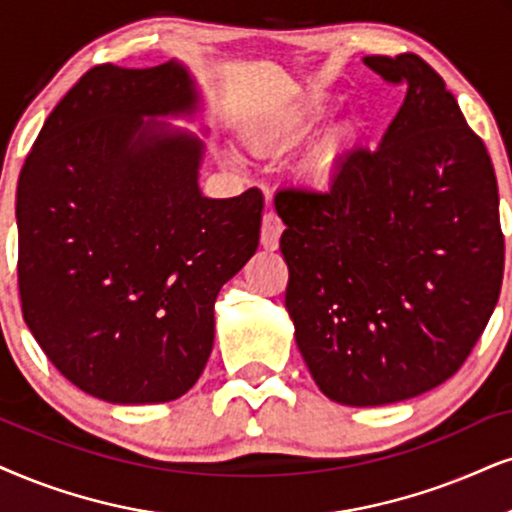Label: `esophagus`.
Wrapping results in <instances>:
<instances>
[{
    "label": "esophagus",
    "instance_id": "34e87169",
    "mask_svg": "<svg viewBox=\"0 0 512 512\" xmlns=\"http://www.w3.org/2000/svg\"><path fill=\"white\" fill-rule=\"evenodd\" d=\"M281 234H283V222L281 217L276 215L274 210L264 212L262 217V248L264 250H276L278 248V241H281Z\"/></svg>",
    "mask_w": 512,
    "mask_h": 512
}]
</instances>
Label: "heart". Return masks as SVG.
I'll return each instance as SVG.
<instances>
[{"label":"heart","mask_w":512,"mask_h":512,"mask_svg":"<svg viewBox=\"0 0 512 512\" xmlns=\"http://www.w3.org/2000/svg\"><path fill=\"white\" fill-rule=\"evenodd\" d=\"M321 103L307 101L300 103V106L288 108L286 113L276 115L269 122H264L262 127H257L255 132L250 134L252 146L260 148V151H274L278 146H286L290 141L300 139L304 132H307L309 125L321 115ZM333 151V141H326L321 144L319 153H316V163H323Z\"/></svg>","instance_id":"1"}]
</instances>
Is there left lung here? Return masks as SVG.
<instances>
[{"label":"left lung","instance_id":"1","mask_svg":"<svg viewBox=\"0 0 512 512\" xmlns=\"http://www.w3.org/2000/svg\"><path fill=\"white\" fill-rule=\"evenodd\" d=\"M406 96L380 146H354L328 189L274 205L286 309L314 383L383 406L449 380L480 340L503 281L498 186L484 141L416 54L366 56Z\"/></svg>","mask_w":512,"mask_h":512}]
</instances>
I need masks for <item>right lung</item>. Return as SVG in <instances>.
I'll use <instances>...</instances> for the list:
<instances>
[{"label": "right lung", "mask_w": 512, "mask_h": 512, "mask_svg": "<svg viewBox=\"0 0 512 512\" xmlns=\"http://www.w3.org/2000/svg\"><path fill=\"white\" fill-rule=\"evenodd\" d=\"M198 101L177 61L103 63L58 101L18 177L23 319L70 383L111 404L196 385L219 288L260 243L262 191L203 196V141L153 122Z\"/></svg>", "instance_id": "1"}]
</instances>
